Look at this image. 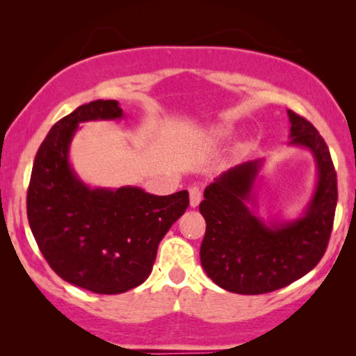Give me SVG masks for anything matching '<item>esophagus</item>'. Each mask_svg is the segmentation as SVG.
<instances>
[{
  "label": "esophagus",
  "instance_id": "esophagus-1",
  "mask_svg": "<svg viewBox=\"0 0 356 356\" xmlns=\"http://www.w3.org/2000/svg\"><path fill=\"white\" fill-rule=\"evenodd\" d=\"M188 191H190V206L195 209V207L200 206V202L202 200V193L200 190V186H196V185L191 186Z\"/></svg>",
  "mask_w": 356,
  "mask_h": 356
}]
</instances>
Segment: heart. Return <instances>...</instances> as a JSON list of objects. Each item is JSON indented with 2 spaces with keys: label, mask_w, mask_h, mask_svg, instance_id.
I'll list each match as a JSON object with an SVG mask.
<instances>
[{
  "label": "heart",
  "mask_w": 356,
  "mask_h": 356,
  "mask_svg": "<svg viewBox=\"0 0 356 356\" xmlns=\"http://www.w3.org/2000/svg\"><path fill=\"white\" fill-rule=\"evenodd\" d=\"M220 134H226V130H220Z\"/></svg>",
  "instance_id": "1"
}]
</instances>
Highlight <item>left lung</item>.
Instances as JSON below:
<instances>
[{
  "mask_svg": "<svg viewBox=\"0 0 356 356\" xmlns=\"http://www.w3.org/2000/svg\"><path fill=\"white\" fill-rule=\"evenodd\" d=\"M287 116L289 144L309 150L317 168L314 191L298 216L264 220L251 210L265 159L231 168L204 190L201 265L225 291L242 295L278 291L309 273L327 250L337 202L333 161L314 125L291 110Z\"/></svg>",
  "mask_w": 356,
  "mask_h": 356,
  "instance_id": "obj_1",
  "label": "left lung"
}]
</instances>
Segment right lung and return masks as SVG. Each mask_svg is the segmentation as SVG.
<instances>
[{
	"instance_id": "right-lung-1",
	"label": "right lung",
	"mask_w": 356,
	"mask_h": 356,
	"mask_svg": "<svg viewBox=\"0 0 356 356\" xmlns=\"http://www.w3.org/2000/svg\"><path fill=\"white\" fill-rule=\"evenodd\" d=\"M125 116L118 100L78 106L48 131L34 159L26 212L39 250L58 276L95 293L143 284L159 243L188 207V191L156 196L140 186H91L70 163V144L89 120Z\"/></svg>"
}]
</instances>
